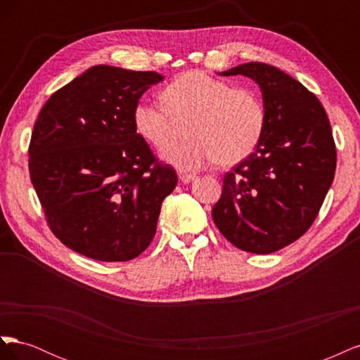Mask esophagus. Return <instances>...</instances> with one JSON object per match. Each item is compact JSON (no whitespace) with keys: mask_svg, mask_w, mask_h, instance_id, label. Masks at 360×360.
I'll return each mask as SVG.
<instances>
[{"mask_svg":"<svg viewBox=\"0 0 360 360\" xmlns=\"http://www.w3.org/2000/svg\"><path fill=\"white\" fill-rule=\"evenodd\" d=\"M179 179L183 183H191L195 179V174L192 172H184V171H179Z\"/></svg>","mask_w":360,"mask_h":360,"instance_id":"34e87169","label":"esophagus"}]
</instances>
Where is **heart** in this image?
Masks as SVG:
<instances>
[{
  "label": "heart",
  "instance_id": "1",
  "mask_svg": "<svg viewBox=\"0 0 360 360\" xmlns=\"http://www.w3.org/2000/svg\"><path fill=\"white\" fill-rule=\"evenodd\" d=\"M165 105L141 101L132 122L141 138L162 147L188 120L190 138L162 148V158L180 169H201L216 160L231 167L254 153L267 124L266 105L248 86L192 70L177 76L162 93Z\"/></svg>",
  "mask_w": 360,
  "mask_h": 360
}]
</instances>
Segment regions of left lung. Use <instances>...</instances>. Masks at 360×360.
Returning a JSON list of instances; mask_svg holds the SVG:
<instances>
[{
    "instance_id": "8db88e82",
    "label": "left lung",
    "mask_w": 360,
    "mask_h": 360,
    "mask_svg": "<svg viewBox=\"0 0 360 360\" xmlns=\"http://www.w3.org/2000/svg\"><path fill=\"white\" fill-rule=\"evenodd\" d=\"M221 75L259 85L267 124L254 153L224 176L213 222L238 249L275 252L309 230L333 181L329 118L307 86L269 64L246 63Z\"/></svg>"
}]
</instances>
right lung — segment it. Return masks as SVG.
<instances>
[{
  "label": "right lung",
  "mask_w": 360,
  "mask_h": 360,
  "mask_svg": "<svg viewBox=\"0 0 360 360\" xmlns=\"http://www.w3.org/2000/svg\"><path fill=\"white\" fill-rule=\"evenodd\" d=\"M162 79L99 64L43 105L30 141V177L51 231L75 252L129 261L153 240L177 174L136 134L132 111Z\"/></svg>",
  "instance_id": "obj_1"
}]
</instances>
